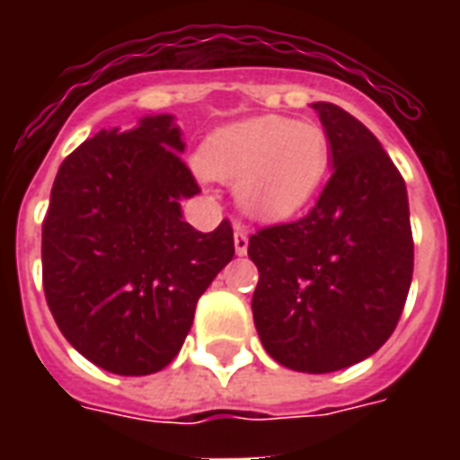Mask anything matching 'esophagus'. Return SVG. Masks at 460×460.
<instances>
[{"instance_id":"34e87169","label":"esophagus","mask_w":460,"mask_h":460,"mask_svg":"<svg viewBox=\"0 0 460 460\" xmlns=\"http://www.w3.org/2000/svg\"><path fill=\"white\" fill-rule=\"evenodd\" d=\"M234 248H236V255H245L248 252V229H245L243 224L234 226Z\"/></svg>"}]
</instances>
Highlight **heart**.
Wrapping results in <instances>:
<instances>
[{
    "mask_svg": "<svg viewBox=\"0 0 460 460\" xmlns=\"http://www.w3.org/2000/svg\"><path fill=\"white\" fill-rule=\"evenodd\" d=\"M200 162L215 179H236L238 205L248 215L281 219L317 193L329 166V138L314 124L255 117L212 133Z\"/></svg>",
    "mask_w": 460,
    "mask_h": 460,
    "instance_id": "obj_1",
    "label": "heart"
}]
</instances>
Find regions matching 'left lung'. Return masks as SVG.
<instances>
[{"label":"left lung","instance_id":"1","mask_svg":"<svg viewBox=\"0 0 460 460\" xmlns=\"http://www.w3.org/2000/svg\"><path fill=\"white\" fill-rule=\"evenodd\" d=\"M332 147V176L314 208L255 231L260 272L252 320L270 356L324 375L372 356L392 336L413 279L403 176L349 111L314 102Z\"/></svg>","mask_w":460,"mask_h":460}]
</instances>
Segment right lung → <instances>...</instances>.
Masks as SVG:
<instances>
[{
    "label": "right lung",
    "instance_id": "1",
    "mask_svg": "<svg viewBox=\"0 0 460 460\" xmlns=\"http://www.w3.org/2000/svg\"><path fill=\"white\" fill-rule=\"evenodd\" d=\"M173 117L100 131L61 162L42 222V287L66 341L114 375L172 363L198 298L234 258V229L195 231L181 198L200 193Z\"/></svg>",
    "mask_w": 460,
    "mask_h": 460
}]
</instances>
